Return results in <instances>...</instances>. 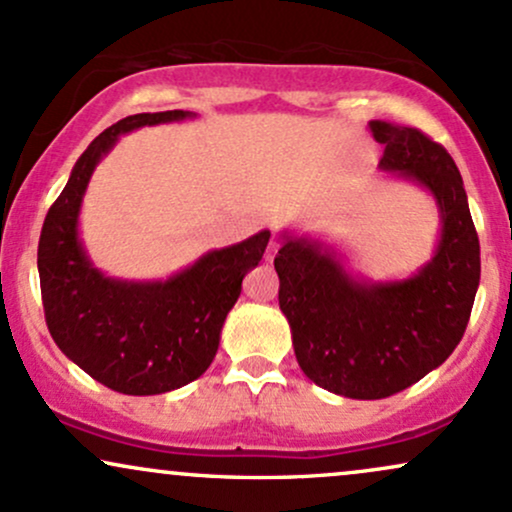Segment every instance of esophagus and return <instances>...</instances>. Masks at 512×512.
Instances as JSON below:
<instances>
[{"instance_id": "34e87169", "label": "esophagus", "mask_w": 512, "mask_h": 512, "mask_svg": "<svg viewBox=\"0 0 512 512\" xmlns=\"http://www.w3.org/2000/svg\"><path fill=\"white\" fill-rule=\"evenodd\" d=\"M276 250H279V243H276V240L272 238V240H269V245H267V252H264V260L272 262L274 255H276Z\"/></svg>"}]
</instances>
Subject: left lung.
Listing matches in <instances>:
<instances>
[{
    "label": "left lung",
    "instance_id": "1",
    "mask_svg": "<svg viewBox=\"0 0 512 512\" xmlns=\"http://www.w3.org/2000/svg\"><path fill=\"white\" fill-rule=\"evenodd\" d=\"M385 144L380 168L436 199L440 238L407 279L358 281L330 245L281 233L274 257L279 308L298 366L351 399H383L419 383L460 344L479 289V238L462 175L448 151L414 127L368 122Z\"/></svg>",
    "mask_w": 512,
    "mask_h": 512
}]
</instances>
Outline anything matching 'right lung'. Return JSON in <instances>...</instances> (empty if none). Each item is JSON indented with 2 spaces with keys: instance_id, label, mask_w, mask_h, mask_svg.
<instances>
[{
  "instance_id": "obj_1",
  "label": "right lung",
  "mask_w": 512,
  "mask_h": 512,
  "mask_svg": "<svg viewBox=\"0 0 512 512\" xmlns=\"http://www.w3.org/2000/svg\"><path fill=\"white\" fill-rule=\"evenodd\" d=\"M190 117V110L139 113L98 134L74 163L40 231V293L52 339L69 361L122 395H163L211 366L245 274L260 264L272 236L260 231L209 250L166 281L113 279L93 267L79 238V211L93 170L120 134Z\"/></svg>"
}]
</instances>
